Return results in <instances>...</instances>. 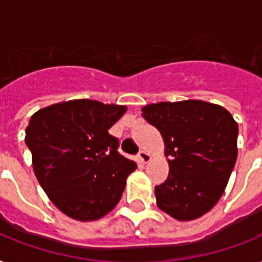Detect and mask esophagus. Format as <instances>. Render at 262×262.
Returning a JSON list of instances; mask_svg holds the SVG:
<instances>
[{"instance_id": "34e87169", "label": "esophagus", "mask_w": 262, "mask_h": 262, "mask_svg": "<svg viewBox=\"0 0 262 262\" xmlns=\"http://www.w3.org/2000/svg\"><path fill=\"white\" fill-rule=\"evenodd\" d=\"M152 159V156L149 155V154H148L147 151H140V154H139V160L140 162H141V163H148V162H149V160Z\"/></svg>"}]
</instances>
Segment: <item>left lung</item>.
Segmentation results:
<instances>
[{
	"label": "left lung",
	"mask_w": 262,
	"mask_h": 262,
	"mask_svg": "<svg viewBox=\"0 0 262 262\" xmlns=\"http://www.w3.org/2000/svg\"><path fill=\"white\" fill-rule=\"evenodd\" d=\"M160 132L167 179L155 186L156 204L179 222L194 220L219 201L238 156V123L224 107L203 100L160 102L141 108Z\"/></svg>",
	"instance_id": "1"
}]
</instances>
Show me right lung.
Wrapping results in <instances>:
<instances>
[{"label": "right lung", "instance_id": "1", "mask_svg": "<svg viewBox=\"0 0 262 262\" xmlns=\"http://www.w3.org/2000/svg\"><path fill=\"white\" fill-rule=\"evenodd\" d=\"M126 106L76 99L40 108L26 127L32 167L51 203L80 222L102 219L121 200L137 168L108 133Z\"/></svg>", "mask_w": 262, "mask_h": 262}]
</instances>
